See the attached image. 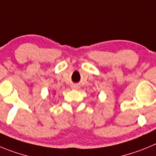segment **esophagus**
<instances>
[{
	"label": "esophagus",
	"mask_w": 156,
	"mask_h": 156,
	"mask_svg": "<svg viewBox=\"0 0 156 156\" xmlns=\"http://www.w3.org/2000/svg\"><path fill=\"white\" fill-rule=\"evenodd\" d=\"M77 87H78V86H76V85H73L72 88H77Z\"/></svg>",
	"instance_id": "esophagus-1"
}]
</instances>
